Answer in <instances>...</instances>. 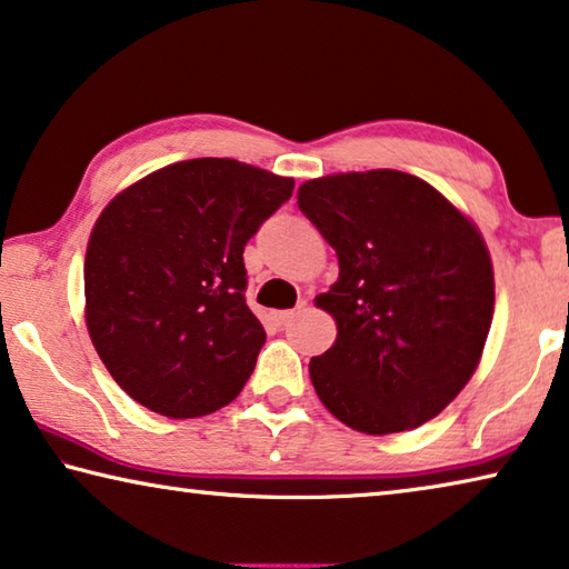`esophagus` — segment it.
Masks as SVG:
<instances>
[{
	"label": "esophagus",
	"mask_w": 569,
	"mask_h": 569,
	"mask_svg": "<svg viewBox=\"0 0 569 569\" xmlns=\"http://www.w3.org/2000/svg\"><path fill=\"white\" fill-rule=\"evenodd\" d=\"M303 301L299 303V306H296V309H288V311H273V321L278 323V327H283V323H288V321H291L293 317H296V313H299L301 309H303Z\"/></svg>",
	"instance_id": "esophagus-1"
}]
</instances>
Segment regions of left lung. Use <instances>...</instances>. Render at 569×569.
Listing matches in <instances>:
<instances>
[{
	"mask_svg": "<svg viewBox=\"0 0 569 569\" xmlns=\"http://www.w3.org/2000/svg\"><path fill=\"white\" fill-rule=\"evenodd\" d=\"M299 210L337 250L317 306L337 341L313 357L319 400L367 436L418 428L463 390L493 317V268L476 224L436 187L395 169L299 187Z\"/></svg>",
	"mask_w": 569,
	"mask_h": 569,
	"instance_id": "left-lung-1",
	"label": "left lung"
}]
</instances>
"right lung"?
I'll use <instances>...</instances> for the list:
<instances>
[{
  "label": "right lung",
  "mask_w": 569,
  "mask_h": 569,
  "mask_svg": "<svg viewBox=\"0 0 569 569\" xmlns=\"http://www.w3.org/2000/svg\"><path fill=\"white\" fill-rule=\"evenodd\" d=\"M291 192V177L204 157L108 202L86 250V323L129 398L177 420L238 398L266 345L242 250Z\"/></svg>",
  "instance_id": "right-lung-1"
}]
</instances>
